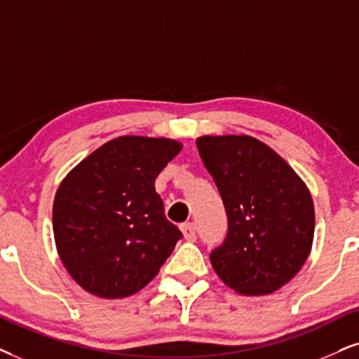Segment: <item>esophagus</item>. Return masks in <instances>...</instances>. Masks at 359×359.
Instances as JSON below:
<instances>
[{"instance_id":"obj_1","label":"esophagus","mask_w":359,"mask_h":359,"mask_svg":"<svg viewBox=\"0 0 359 359\" xmlns=\"http://www.w3.org/2000/svg\"><path fill=\"white\" fill-rule=\"evenodd\" d=\"M180 229H182L184 238L187 240V242H194V240L197 238V226H195L192 222H187V224H184Z\"/></svg>"}]
</instances>
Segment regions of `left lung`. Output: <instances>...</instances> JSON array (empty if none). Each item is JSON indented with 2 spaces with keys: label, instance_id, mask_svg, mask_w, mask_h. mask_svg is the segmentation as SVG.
<instances>
[{
  "label": "left lung",
  "instance_id": "left-lung-1",
  "mask_svg": "<svg viewBox=\"0 0 359 359\" xmlns=\"http://www.w3.org/2000/svg\"><path fill=\"white\" fill-rule=\"evenodd\" d=\"M197 149L229 219L224 243L210 253L213 270L242 294L273 293L310 255V190L273 149L250 135H202Z\"/></svg>",
  "mask_w": 359,
  "mask_h": 359
}]
</instances>
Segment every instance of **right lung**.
<instances>
[{
    "instance_id": "right-lung-1",
    "label": "right lung",
    "mask_w": 359,
    "mask_h": 359,
    "mask_svg": "<svg viewBox=\"0 0 359 359\" xmlns=\"http://www.w3.org/2000/svg\"><path fill=\"white\" fill-rule=\"evenodd\" d=\"M180 151L174 139L122 135L65 177L54 197V240L62 265L86 292L101 298L137 293L182 238L154 187Z\"/></svg>"
}]
</instances>
